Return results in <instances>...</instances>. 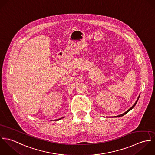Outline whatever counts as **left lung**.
<instances>
[{
  "instance_id": "1",
  "label": "left lung",
  "mask_w": 155,
  "mask_h": 155,
  "mask_svg": "<svg viewBox=\"0 0 155 155\" xmlns=\"http://www.w3.org/2000/svg\"><path fill=\"white\" fill-rule=\"evenodd\" d=\"M140 94L138 96V98H137V101H136V102L134 103V104L127 110V111H126V112H124V113H123V114H120V115H119V116H114V117H121V116H124V114H126V113H127L129 111H130L134 107H135V105H136V104H137V101H138V99H139V97H140Z\"/></svg>"
}]
</instances>
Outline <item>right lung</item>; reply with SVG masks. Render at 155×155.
Wrapping results in <instances>:
<instances>
[{"instance_id":"1","label":"right lung","mask_w":155,"mask_h":155,"mask_svg":"<svg viewBox=\"0 0 155 155\" xmlns=\"http://www.w3.org/2000/svg\"><path fill=\"white\" fill-rule=\"evenodd\" d=\"M63 118H64V117H62V118H61V119H57L56 120H61V119H63Z\"/></svg>"}]
</instances>
